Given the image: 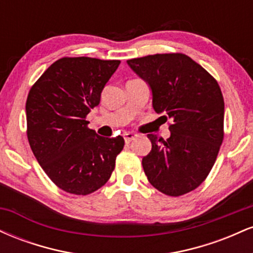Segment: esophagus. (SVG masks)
Wrapping results in <instances>:
<instances>
[{
    "mask_svg": "<svg viewBox=\"0 0 253 253\" xmlns=\"http://www.w3.org/2000/svg\"><path fill=\"white\" fill-rule=\"evenodd\" d=\"M136 136H138V135H136L135 133H132V132H127V133H125V134H124L125 141H126L127 144L130 143V141L134 140V139L136 138Z\"/></svg>",
    "mask_w": 253,
    "mask_h": 253,
    "instance_id": "esophagus-1",
    "label": "esophagus"
}]
</instances>
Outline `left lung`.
<instances>
[{
  "label": "left lung",
  "mask_w": 253,
  "mask_h": 253,
  "mask_svg": "<svg viewBox=\"0 0 253 253\" xmlns=\"http://www.w3.org/2000/svg\"><path fill=\"white\" fill-rule=\"evenodd\" d=\"M152 92V107L168 120L167 140L147 134L152 149L143 158L147 179L169 196L196 189L213 168L223 139L225 103L219 84L182 53L127 60Z\"/></svg>",
  "instance_id": "left-lung-1"
}]
</instances>
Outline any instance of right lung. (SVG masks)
<instances>
[{
  "mask_svg": "<svg viewBox=\"0 0 253 253\" xmlns=\"http://www.w3.org/2000/svg\"><path fill=\"white\" fill-rule=\"evenodd\" d=\"M120 60L62 58L32 86L26 102L27 136L38 163L66 193L88 195L107 183L124 149L121 135L100 136L85 117Z\"/></svg>",
  "mask_w": 253,
  "mask_h": 253,
  "instance_id": "obj_1",
  "label": "right lung"
}]
</instances>
